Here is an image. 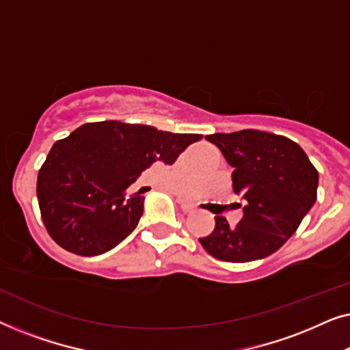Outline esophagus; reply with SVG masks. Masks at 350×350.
Wrapping results in <instances>:
<instances>
[{"mask_svg": "<svg viewBox=\"0 0 350 350\" xmlns=\"http://www.w3.org/2000/svg\"><path fill=\"white\" fill-rule=\"evenodd\" d=\"M178 204H180V207H181V210H183L185 213L196 212V205L194 204L186 202V200H183V199H178Z\"/></svg>", "mask_w": 350, "mask_h": 350, "instance_id": "esophagus-1", "label": "esophagus"}]
</instances>
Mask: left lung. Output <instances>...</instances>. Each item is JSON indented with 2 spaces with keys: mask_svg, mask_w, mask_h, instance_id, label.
<instances>
[{
  "mask_svg": "<svg viewBox=\"0 0 350 350\" xmlns=\"http://www.w3.org/2000/svg\"><path fill=\"white\" fill-rule=\"evenodd\" d=\"M232 172V188L247 200L243 217L229 228L215 217V229L200 237L205 252L228 262H248L279 250L296 232L317 199L319 172L298 143L261 131L213 133Z\"/></svg>",
  "mask_w": 350,
  "mask_h": 350,
  "instance_id": "left-lung-1",
  "label": "left lung"
}]
</instances>
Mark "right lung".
Here are the masks:
<instances>
[{
  "instance_id": "1",
  "label": "right lung",
  "mask_w": 350,
  "mask_h": 350,
  "mask_svg": "<svg viewBox=\"0 0 350 350\" xmlns=\"http://www.w3.org/2000/svg\"><path fill=\"white\" fill-rule=\"evenodd\" d=\"M200 138L119 121L78 127L52 146L38 174V202L49 236L81 256L111 250L143 215L145 198L129 194V186L157 161L172 165Z\"/></svg>"
}]
</instances>
